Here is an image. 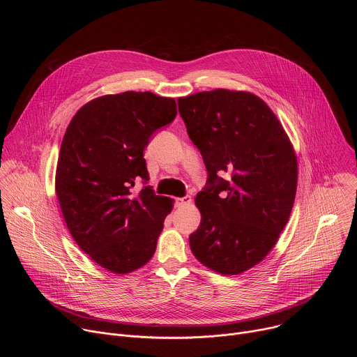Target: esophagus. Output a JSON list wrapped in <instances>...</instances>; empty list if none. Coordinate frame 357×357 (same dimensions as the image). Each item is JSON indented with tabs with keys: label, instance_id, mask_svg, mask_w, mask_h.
I'll list each match as a JSON object with an SVG mask.
<instances>
[{
	"label": "esophagus",
	"instance_id": "esophagus-1",
	"mask_svg": "<svg viewBox=\"0 0 357 357\" xmlns=\"http://www.w3.org/2000/svg\"><path fill=\"white\" fill-rule=\"evenodd\" d=\"M174 202H175V206L181 208V206L190 205V203H192V197H190L189 195H186V196H183V197H175Z\"/></svg>",
	"mask_w": 357,
	"mask_h": 357
}]
</instances>
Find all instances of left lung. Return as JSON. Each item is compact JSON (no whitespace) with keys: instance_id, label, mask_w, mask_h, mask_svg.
I'll list each match as a JSON object with an SVG mask.
<instances>
[{"instance_id":"8db88e82","label":"left lung","mask_w":357,"mask_h":357,"mask_svg":"<svg viewBox=\"0 0 357 357\" xmlns=\"http://www.w3.org/2000/svg\"><path fill=\"white\" fill-rule=\"evenodd\" d=\"M178 107L208 171L195 199L202 220L190 250L211 270L240 274L267 256L289 219L298 179L292 145L251 93L200 91L178 98Z\"/></svg>"}]
</instances>
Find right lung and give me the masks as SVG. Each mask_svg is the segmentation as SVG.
Here are the masks:
<instances>
[{
  "label": "right lung",
  "mask_w": 357,
  "mask_h": 357,
  "mask_svg": "<svg viewBox=\"0 0 357 357\" xmlns=\"http://www.w3.org/2000/svg\"><path fill=\"white\" fill-rule=\"evenodd\" d=\"M176 113L174 98L124 91L89 101L65 132L56 169L59 205L79 247L112 273L134 271L155 252L172 199L148 185L144 149ZM138 180L144 186L134 194Z\"/></svg>",
  "instance_id": "1"
}]
</instances>
